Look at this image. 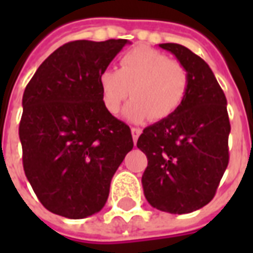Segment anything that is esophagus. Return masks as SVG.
I'll return each instance as SVG.
<instances>
[{"label":"esophagus","instance_id":"esophagus-1","mask_svg":"<svg viewBox=\"0 0 253 253\" xmlns=\"http://www.w3.org/2000/svg\"><path fill=\"white\" fill-rule=\"evenodd\" d=\"M141 132H142V130L141 128H138V127H132L131 128V135H132V141H134V143L137 142L138 137L141 135Z\"/></svg>","mask_w":253,"mask_h":253}]
</instances>
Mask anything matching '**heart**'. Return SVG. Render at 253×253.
I'll return each mask as SVG.
<instances>
[{
	"label": "heart",
	"instance_id": "obj_1",
	"mask_svg": "<svg viewBox=\"0 0 253 253\" xmlns=\"http://www.w3.org/2000/svg\"><path fill=\"white\" fill-rule=\"evenodd\" d=\"M190 85L187 69L163 52L148 46L126 51L119 70L104 69L99 74V86L105 110L116 115L122 104L134 99L125 110L131 122L163 121L175 114L186 99Z\"/></svg>",
	"mask_w": 253,
	"mask_h": 253
}]
</instances>
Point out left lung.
I'll use <instances>...</instances> for the list:
<instances>
[{"mask_svg": "<svg viewBox=\"0 0 253 253\" xmlns=\"http://www.w3.org/2000/svg\"><path fill=\"white\" fill-rule=\"evenodd\" d=\"M159 46L186 67L190 85L180 108L138 138V149L148 157L143 194L157 210L187 214L211 201L228 167L226 97L201 57L176 43Z\"/></svg>", "mask_w": 253, "mask_h": 253, "instance_id": "1", "label": "left lung"}]
</instances>
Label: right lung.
<instances>
[{
  "label": "right lung",
  "mask_w": 253,
  "mask_h": 253,
  "mask_svg": "<svg viewBox=\"0 0 253 253\" xmlns=\"http://www.w3.org/2000/svg\"><path fill=\"white\" fill-rule=\"evenodd\" d=\"M127 39L74 41L47 58L23 94V167L48 211L80 219L100 211L112 176L134 146L131 131L105 110L99 74Z\"/></svg>",
  "instance_id": "add662e5"
}]
</instances>
